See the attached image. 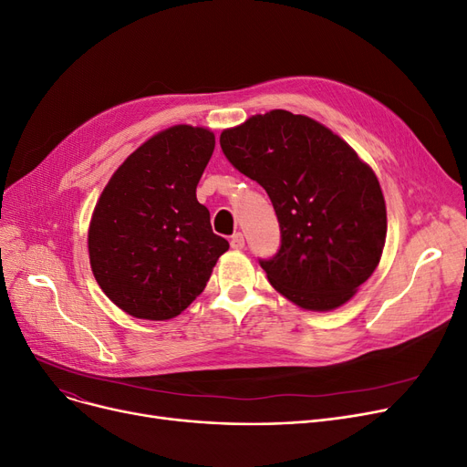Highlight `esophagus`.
Here are the masks:
<instances>
[{"mask_svg": "<svg viewBox=\"0 0 467 467\" xmlns=\"http://www.w3.org/2000/svg\"><path fill=\"white\" fill-rule=\"evenodd\" d=\"M230 245H232V249H243L245 247V237H243V234L241 232H235L232 237H230Z\"/></svg>", "mask_w": 467, "mask_h": 467, "instance_id": "obj_1", "label": "esophagus"}]
</instances>
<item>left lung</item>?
<instances>
[{
    "label": "left lung",
    "instance_id": "1",
    "mask_svg": "<svg viewBox=\"0 0 467 467\" xmlns=\"http://www.w3.org/2000/svg\"><path fill=\"white\" fill-rule=\"evenodd\" d=\"M228 161L270 195L281 228L258 260L277 293L304 309L346 304L380 262L388 218L374 171L307 116L272 109L222 130Z\"/></svg>",
    "mask_w": 467,
    "mask_h": 467
}]
</instances>
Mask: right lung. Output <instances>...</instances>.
I'll return each mask as SVG.
<instances>
[{
	"label": "right lung",
	"instance_id": "1",
	"mask_svg": "<svg viewBox=\"0 0 467 467\" xmlns=\"http://www.w3.org/2000/svg\"><path fill=\"white\" fill-rule=\"evenodd\" d=\"M213 150L209 129L174 125L132 151L106 184L88 226V258L125 314L150 321L182 314L230 249L195 197Z\"/></svg>",
	"mask_w": 467,
	"mask_h": 467
}]
</instances>
